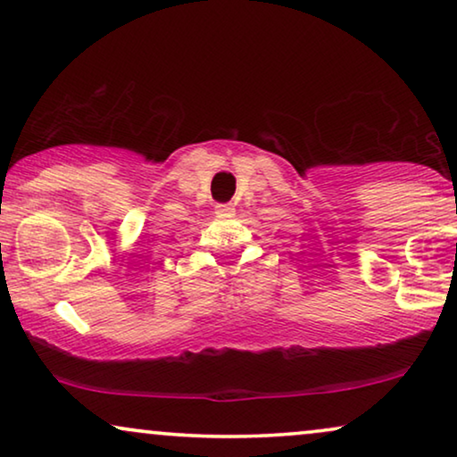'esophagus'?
<instances>
[{"mask_svg":"<svg viewBox=\"0 0 457 457\" xmlns=\"http://www.w3.org/2000/svg\"><path fill=\"white\" fill-rule=\"evenodd\" d=\"M216 216L218 218H233L235 216V205L233 204H218L216 205Z\"/></svg>","mask_w":457,"mask_h":457,"instance_id":"esophagus-1","label":"esophagus"}]
</instances>
